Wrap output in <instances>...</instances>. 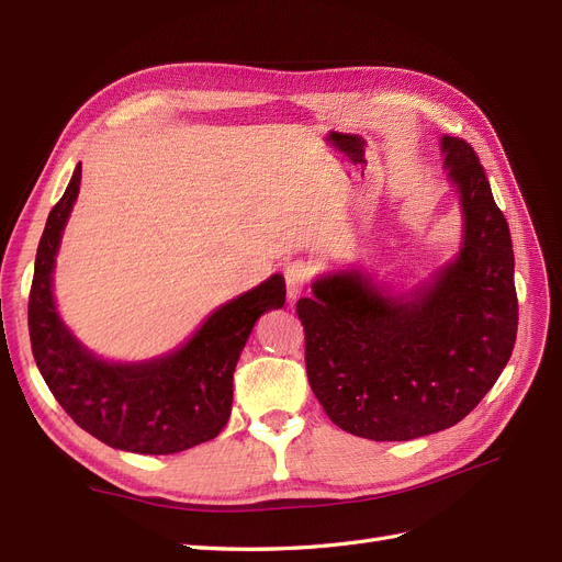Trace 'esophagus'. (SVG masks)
I'll list each match as a JSON object with an SVG mask.
<instances>
[{"label": "esophagus", "mask_w": 562, "mask_h": 562, "mask_svg": "<svg viewBox=\"0 0 562 562\" xmlns=\"http://www.w3.org/2000/svg\"><path fill=\"white\" fill-rule=\"evenodd\" d=\"M283 277H285L288 300L295 302L302 295L304 288H307L310 281H312V267L307 262H302V260H293V262L285 265Z\"/></svg>", "instance_id": "esophagus-1"}]
</instances>
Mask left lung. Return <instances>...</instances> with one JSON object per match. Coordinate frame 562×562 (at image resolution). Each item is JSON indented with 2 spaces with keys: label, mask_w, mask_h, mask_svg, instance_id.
<instances>
[{
  "label": "left lung",
  "mask_w": 562,
  "mask_h": 562,
  "mask_svg": "<svg viewBox=\"0 0 562 562\" xmlns=\"http://www.w3.org/2000/svg\"><path fill=\"white\" fill-rule=\"evenodd\" d=\"M464 213L457 258L415 295H389L359 269L297 300L307 378L353 436L411 440L462 422L502 375L518 333L514 246L473 147L443 135Z\"/></svg>",
  "instance_id": "obj_1"
}]
</instances>
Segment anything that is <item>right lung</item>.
Listing matches in <instances>:
<instances>
[{"label":"right lung","instance_id":"1","mask_svg":"<svg viewBox=\"0 0 562 562\" xmlns=\"http://www.w3.org/2000/svg\"><path fill=\"white\" fill-rule=\"evenodd\" d=\"M81 164L48 213L32 277L27 326L50 394L83 431L138 454H173L215 438L232 413V382L246 339L265 312L285 302V281L269 277L215 310L190 342L145 363H108L83 349L56 312L54 265L79 194Z\"/></svg>","mask_w":562,"mask_h":562}]
</instances>
